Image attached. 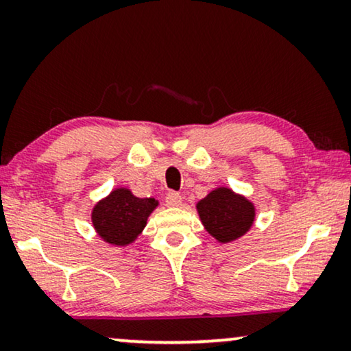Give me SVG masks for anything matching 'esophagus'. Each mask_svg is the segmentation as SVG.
<instances>
[{
  "label": "esophagus",
  "mask_w": 351,
  "mask_h": 351,
  "mask_svg": "<svg viewBox=\"0 0 351 351\" xmlns=\"http://www.w3.org/2000/svg\"><path fill=\"white\" fill-rule=\"evenodd\" d=\"M182 203V196L179 193H176V191H169V193L166 195V204L167 206H180Z\"/></svg>",
  "instance_id": "1"
}]
</instances>
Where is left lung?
<instances>
[{"mask_svg": "<svg viewBox=\"0 0 351 351\" xmlns=\"http://www.w3.org/2000/svg\"><path fill=\"white\" fill-rule=\"evenodd\" d=\"M199 219L210 237L230 243L252 227L256 209L251 201L225 186L215 189L196 204Z\"/></svg>", "mask_w": 351, "mask_h": 351, "instance_id": "left-lung-1", "label": "left lung"}]
</instances>
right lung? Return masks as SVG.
<instances>
[{"mask_svg":"<svg viewBox=\"0 0 351 351\" xmlns=\"http://www.w3.org/2000/svg\"><path fill=\"white\" fill-rule=\"evenodd\" d=\"M155 198H137L128 189H117L93 209V225L105 243L128 246L142 233L155 208Z\"/></svg>","mask_w":351,"mask_h":351,"instance_id":"1","label":"right lung"}]
</instances>
